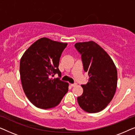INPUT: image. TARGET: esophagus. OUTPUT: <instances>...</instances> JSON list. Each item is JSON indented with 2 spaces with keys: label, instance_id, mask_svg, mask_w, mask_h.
Returning a JSON list of instances; mask_svg holds the SVG:
<instances>
[{
  "label": "esophagus",
  "instance_id": "1",
  "mask_svg": "<svg viewBox=\"0 0 135 135\" xmlns=\"http://www.w3.org/2000/svg\"><path fill=\"white\" fill-rule=\"evenodd\" d=\"M70 86H71V87H75V86H77V84H76V83H75V84H70Z\"/></svg>",
  "mask_w": 135,
  "mask_h": 135
}]
</instances>
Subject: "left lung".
Listing matches in <instances>:
<instances>
[{"label": "left lung", "instance_id": "1", "mask_svg": "<svg viewBox=\"0 0 135 135\" xmlns=\"http://www.w3.org/2000/svg\"><path fill=\"white\" fill-rule=\"evenodd\" d=\"M75 46L81 54L84 70L89 77L88 83L81 85L83 93L77 98L78 102L86 112L98 113L105 109L114 95L116 67L108 53L94 41L76 43Z\"/></svg>", "mask_w": 135, "mask_h": 135}]
</instances>
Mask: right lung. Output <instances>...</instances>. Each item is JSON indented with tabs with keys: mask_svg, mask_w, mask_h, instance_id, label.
<instances>
[{
	"mask_svg": "<svg viewBox=\"0 0 135 135\" xmlns=\"http://www.w3.org/2000/svg\"><path fill=\"white\" fill-rule=\"evenodd\" d=\"M67 43L41 38L22 55L20 72L24 92L36 107L50 109L57 106L68 90V83L57 78L60 57Z\"/></svg>",
	"mask_w": 135,
	"mask_h": 135,
	"instance_id": "right-lung-1",
	"label": "right lung"
}]
</instances>
